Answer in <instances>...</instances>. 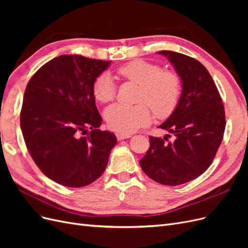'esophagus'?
Segmentation results:
<instances>
[{
	"mask_svg": "<svg viewBox=\"0 0 248 248\" xmlns=\"http://www.w3.org/2000/svg\"><path fill=\"white\" fill-rule=\"evenodd\" d=\"M116 137L118 140H122L131 138V134H125V133H116Z\"/></svg>",
	"mask_w": 248,
	"mask_h": 248,
	"instance_id": "34e87169",
	"label": "esophagus"
}]
</instances>
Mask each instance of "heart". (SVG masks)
<instances>
[{
	"instance_id": "1",
	"label": "heart",
	"mask_w": 248,
	"mask_h": 248,
	"mask_svg": "<svg viewBox=\"0 0 248 248\" xmlns=\"http://www.w3.org/2000/svg\"><path fill=\"white\" fill-rule=\"evenodd\" d=\"M120 77L140 85L136 106L112 104L104 112L110 129L128 134L151 122L152 111L157 118L164 119L176 109L181 96L182 81L174 70H161V67L145 60H133L117 70ZM95 98L108 103L116 97V85L110 74L100 73L93 81Z\"/></svg>"
}]
</instances>
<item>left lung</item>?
<instances>
[{
    "instance_id": "1",
    "label": "left lung",
    "mask_w": 248,
    "mask_h": 248,
    "mask_svg": "<svg viewBox=\"0 0 248 248\" xmlns=\"http://www.w3.org/2000/svg\"><path fill=\"white\" fill-rule=\"evenodd\" d=\"M182 80L176 109L159 128L163 139L150 137V147L140 160L141 170L154 181L176 186L206 171L218 150L226 128L221 97L212 77L198 60L180 52L160 50ZM173 140H168V138Z\"/></svg>"
}]
</instances>
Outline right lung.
Returning <instances> with one entry per match:
<instances>
[{
	"label": "right lung",
	"instance_id": "obj_1",
	"mask_svg": "<svg viewBox=\"0 0 248 248\" xmlns=\"http://www.w3.org/2000/svg\"><path fill=\"white\" fill-rule=\"evenodd\" d=\"M110 61L62 55L29 80L20 128L36 166L52 181L82 187L106 170L116 136L102 131L92 85Z\"/></svg>",
	"mask_w": 248,
	"mask_h": 248
}]
</instances>
